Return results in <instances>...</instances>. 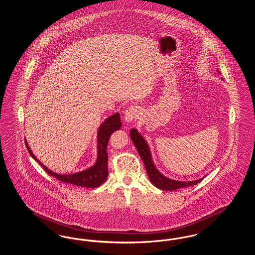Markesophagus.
I'll return each mask as SVG.
<instances>
[{"mask_svg":"<svg viewBox=\"0 0 255 255\" xmlns=\"http://www.w3.org/2000/svg\"><path fill=\"white\" fill-rule=\"evenodd\" d=\"M140 116V110L137 106H130L124 112V121L132 123L134 120H137Z\"/></svg>","mask_w":255,"mask_h":255,"instance_id":"esophagus-1","label":"esophagus"}]
</instances>
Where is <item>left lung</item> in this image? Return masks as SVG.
Masks as SVG:
<instances>
[{"mask_svg":"<svg viewBox=\"0 0 255 255\" xmlns=\"http://www.w3.org/2000/svg\"><path fill=\"white\" fill-rule=\"evenodd\" d=\"M217 72L220 73L218 70H217ZM130 136H131V139L133 140V143L135 146L140 158L145 165L146 172L150 179V182H152L156 187H158L159 189H162V190L171 191V190H176V189L194 185L204 180L205 177H202L199 180H195L191 182H182V181L171 180L169 178L163 176L156 168V166L154 164V161H153L152 156H151V151L149 149V146L147 144L144 137L137 132V130L135 128L131 129Z\"/></svg>","mask_w":255,"mask_h":255,"instance_id":"1","label":"left lung"}]
</instances>
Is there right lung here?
<instances>
[{
	"instance_id": "obj_1",
	"label": "right lung",
	"mask_w": 255,
	"mask_h": 255,
	"mask_svg": "<svg viewBox=\"0 0 255 255\" xmlns=\"http://www.w3.org/2000/svg\"><path fill=\"white\" fill-rule=\"evenodd\" d=\"M122 125L120 113H115L102 122L97 130V158L96 162L94 163V165L87 169L72 174H59L49 169L34 156L25 138L24 142L29 155L34 160H36L50 176H53L61 182H67L73 185L87 188H97L105 182L108 177L107 144L109 141L110 136L115 131L120 130L122 128Z\"/></svg>"
}]
</instances>
